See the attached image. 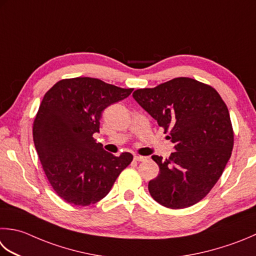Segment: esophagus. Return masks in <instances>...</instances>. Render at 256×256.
<instances>
[{"instance_id": "1", "label": "esophagus", "mask_w": 256, "mask_h": 256, "mask_svg": "<svg viewBox=\"0 0 256 256\" xmlns=\"http://www.w3.org/2000/svg\"><path fill=\"white\" fill-rule=\"evenodd\" d=\"M148 158L146 156H141V155H134V161L135 162H142V161H146Z\"/></svg>"}]
</instances>
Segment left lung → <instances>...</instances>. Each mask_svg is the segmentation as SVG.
I'll return each instance as SVG.
<instances>
[{"mask_svg":"<svg viewBox=\"0 0 256 256\" xmlns=\"http://www.w3.org/2000/svg\"><path fill=\"white\" fill-rule=\"evenodd\" d=\"M133 98L175 144L168 158L153 155L160 173L148 182L151 196L165 208H185L211 191L231 158L234 132L218 91L190 78H176Z\"/></svg>","mask_w":256,"mask_h":256,"instance_id":"1","label":"left lung"}]
</instances>
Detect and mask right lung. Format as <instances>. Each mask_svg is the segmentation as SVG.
Returning a JSON list of instances; mask_svg holds the SVG:
<instances>
[{
    "label": "right lung",
    "mask_w": 256,
    "mask_h": 256,
    "mask_svg": "<svg viewBox=\"0 0 256 256\" xmlns=\"http://www.w3.org/2000/svg\"><path fill=\"white\" fill-rule=\"evenodd\" d=\"M122 88L98 78H64L45 93L33 123V141L50 184L65 202L88 206L106 196L132 162L104 151L93 135L108 105L128 98Z\"/></svg>",
    "instance_id": "right-lung-1"
}]
</instances>
